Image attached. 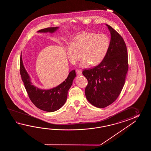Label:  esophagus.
I'll use <instances>...</instances> for the list:
<instances>
[{"label": "esophagus", "instance_id": "34e87169", "mask_svg": "<svg viewBox=\"0 0 151 151\" xmlns=\"http://www.w3.org/2000/svg\"><path fill=\"white\" fill-rule=\"evenodd\" d=\"M76 72H77V73L78 74H81V73H82V70H79V69H77L76 70Z\"/></svg>", "mask_w": 151, "mask_h": 151}]
</instances>
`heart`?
Wrapping results in <instances>:
<instances>
[{
    "label": "heart",
    "instance_id": "1",
    "mask_svg": "<svg viewBox=\"0 0 151 151\" xmlns=\"http://www.w3.org/2000/svg\"><path fill=\"white\" fill-rule=\"evenodd\" d=\"M110 40L104 34L83 32L77 35L72 44L68 47V57L72 64H75L81 57L83 58L80 65L87 67L91 64L96 66L100 64L109 51Z\"/></svg>",
    "mask_w": 151,
    "mask_h": 151
}]
</instances>
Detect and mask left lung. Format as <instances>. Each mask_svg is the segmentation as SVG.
I'll return each instance as SVG.
<instances>
[{"instance_id": "1", "label": "left lung", "mask_w": 151, "mask_h": 151, "mask_svg": "<svg viewBox=\"0 0 151 151\" xmlns=\"http://www.w3.org/2000/svg\"><path fill=\"white\" fill-rule=\"evenodd\" d=\"M106 25L111 38L105 58L93 68L83 71L88 81L85 88L87 99L98 108L106 107L118 98L128 69L127 50L124 39L111 26Z\"/></svg>"}]
</instances>
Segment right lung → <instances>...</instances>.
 <instances>
[{
  "label": "right lung",
  "mask_w": 151,
  "mask_h": 151,
  "mask_svg": "<svg viewBox=\"0 0 151 151\" xmlns=\"http://www.w3.org/2000/svg\"><path fill=\"white\" fill-rule=\"evenodd\" d=\"M58 27H47L39 30V32L53 33ZM20 73L29 98L37 108L42 111L52 112L60 109L67 99L68 90L76 77L75 70L71 71L68 78L59 86L50 90H42L34 86L30 81L29 74L20 59Z\"/></svg>",
  "instance_id": "obj_1"
}]
</instances>
